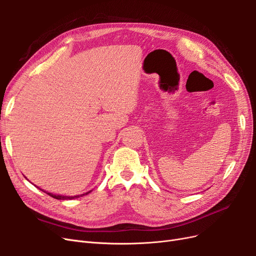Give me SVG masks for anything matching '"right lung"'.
Here are the masks:
<instances>
[{
  "label": "right lung",
  "mask_w": 256,
  "mask_h": 256,
  "mask_svg": "<svg viewBox=\"0 0 256 256\" xmlns=\"http://www.w3.org/2000/svg\"><path fill=\"white\" fill-rule=\"evenodd\" d=\"M46 192L48 195H50V197L55 198V199H58V200H68V199H74V198H78L79 196H82V195H86V194H89L90 192H86V194H82V195H79V196H60V195H54V194H52V192Z\"/></svg>",
  "instance_id": "right-lung-1"
}]
</instances>
